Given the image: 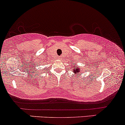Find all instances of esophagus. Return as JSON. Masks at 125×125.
<instances>
[{
    "label": "esophagus",
    "instance_id": "esophagus-1",
    "mask_svg": "<svg viewBox=\"0 0 125 125\" xmlns=\"http://www.w3.org/2000/svg\"><path fill=\"white\" fill-rule=\"evenodd\" d=\"M58 59H61V58H62V57H61V56H59V57H58Z\"/></svg>",
    "mask_w": 125,
    "mask_h": 125
}]
</instances>
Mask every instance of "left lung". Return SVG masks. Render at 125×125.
Instances as JSON below:
<instances>
[{
    "instance_id": "obj_1",
    "label": "left lung",
    "mask_w": 125,
    "mask_h": 125,
    "mask_svg": "<svg viewBox=\"0 0 125 125\" xmlns=\"http://www.w3.org/2000/svg\"><path fill=\"white\" fill-rule=\"evenodd\" d=\"M74 73H75V74H77V73H80V70H78L77 69L75 70V69L74 70ZM77 75H78V74H77Z\"/></svg>"
}]
</instances>
